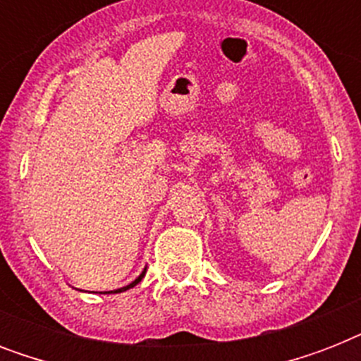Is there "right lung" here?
<instances>
[{"instance_id":"right-lung-1","label":"right lung","mask_w":361,"mask_h":361,"mask_svg":"<svg viewBox=\"0 0 361 361\" xmlns=\"http://www.w3.org/2000/svg\"><path fill=\"white\" fill-rule=\"evenodd\" d=\"M144 275H146V268H144V271H142V274L138 275V277H136V279L133 281V283H129V285H127V286H121V288H118V290H110V292H114V294H118V292H125V290H129V288H133V286H135V285H138V283H140V281H142V277H144ZM110 292H106V294H110Z\"/></svg>"}]
</instances>
